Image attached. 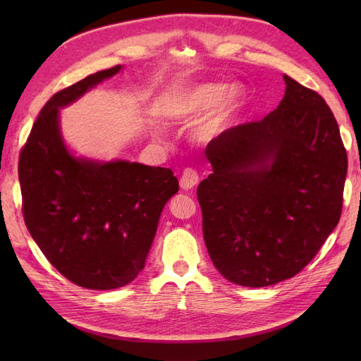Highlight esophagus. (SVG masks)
I'll return each mask as SVG.
<instances>
[{
    "mask_svg": "<svg viewBox=\"0 0 361 361\" xmlns=\"http://www.w3.org/2000/svg\"><path fill=\"white\" fill-rule=\"evenodd\" d=\"M198 185V173L194 171V169H185L181 178H180V188L185 190H190Z\"/></svg>",
    "mask_w": 361,
    "mask_h": 361,
    "instance_id": "esophagus-1",
    "label": "esophagus"
}]
</instances>
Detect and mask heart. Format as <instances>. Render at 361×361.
Segmentation results:
<instances>
[{
	"label": "heart",
	"instance_id": "b5f03b06",
	"mask_svg": "<svg viewBox=\"0 0 361 361\" xmlns=\"http://www.w3.org/2000/svg\"><path fill=\"white\" fill-rule=\"evenodd\" d=\"M243 90L239 85L224 87L220 83H202L190 87L169 104L166 114L173 122H188L208 111L195 128L198 141H209L217 136L234 118L243 104Z\"/></svg>",
	"mask_w": 361,
	"mask_h": 361
}]
</instances>
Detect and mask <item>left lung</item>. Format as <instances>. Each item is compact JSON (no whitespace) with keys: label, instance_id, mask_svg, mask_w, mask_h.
Instances as JSON below:
<instances>
[{"label":"left lung","instance_id":"1","mask_svg":"<svg viewBox=\"0 0 361 361\" xmlns=\"http://www.w3.org/2000/svg\"><path fill=\"white\" fill-rule=\"evenodd\" d=\"M283 82L278 109L208 144L214 172L197 189L212 264L243 287L293 278L341 216L348 155L336 119L315 91Z\"/></svg>","mask_w":361,"mask_h":361}]
</instances>
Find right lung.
Segmentation results:
<instances>
[{"instance_id":"obj_1","label":"right lung","mask_w":361,"mask_h":361,"mask_svg":"<svg viewBox=\"0 0 361 361\" xmlns=\"http://www.w3.org/2000/svg\"><path fill=\"white\" fill-rule=\"evenodd\" d=\"M121 70L91 74L54 94L18 161L30 235L66 279L91 290L124 287L141 273L164 204L178 192L171 169L75 157L65 144L60 109Z\"/></svg>"}]
</instances>
